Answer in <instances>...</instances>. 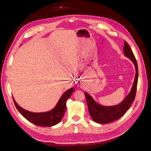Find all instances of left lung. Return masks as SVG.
<instances>
[{
    "label": "left lung",
    "mask_w": 151,
    "mask_h": 151,
    "mask_svg": "<svg viewBox=\"0 0 151 151\" xmlns=\"http://www.w3.org/2000/svg\"><path fill=\"white\" fill-rule=\"evenodd\" d=\"M123 50L124 56L129 58L135 66V75L133 84L129 93L124 99L119 104L112 105V106H104L100 104L96 101L90 94L87 92L84 93L89 115L96 123L108 124L109 123L118 120L128 111L135 99L139 75L137 63L129 45L125 41Z\"/></svg>",
    "instance_id": "8db88e82"
}]
</instances>
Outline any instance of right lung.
<instances>
[{
    "label": "right lung",
    "instance_id": "1",
    "mask_svg": "<svg viewBox=\"0 0 151 151\" xmlns=\"http://www.w3.org/2000/svg\"><path fill=\"white\" fill-rule=\"evenodd\" d=\"M73 92H74V88L68 89L62 94L56 106L52 109L48 111L40 113L31 112L24 109L16 103L14 97L12 98L17 109L26 119L36 125L49 127L55 125L61 122L66 109L67 101Z\"/></svg>",
    "mask_w": 151,
    "mask_h": 151
}]
</instances>
